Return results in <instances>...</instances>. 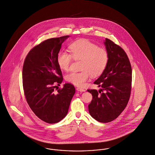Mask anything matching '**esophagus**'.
<instances>
[{
  "instance_id": "34e87169",
  "label": "esophagus",
  "mask_w": 155,
  "mask_h": 155,
  "mask_svg": "<svg viewBox=\"0 0 155 155\" xmlns=\"http://www.w3.org/2000/svg\"><path fill=\"white\" fill-rule=\"evenodd\" d=\"M76 90H77L78 91H82V92L85 91V90H84V89H83V88H79V87H78V88H76Z\"/></svg>"
}]
</instances>
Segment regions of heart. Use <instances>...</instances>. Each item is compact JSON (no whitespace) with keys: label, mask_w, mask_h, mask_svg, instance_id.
Listing matches in <instances>:
<instances>
[{"label":"heart","mask_w":155,"mask_h":155,"mask_svg":"<svg viewBox=\"0 0 155 155\" xmlns=\"http://www.w3.org/2000/svg\"><path fill=\"white\" fill-rule=\"evenodd\" d=\"M70 53L61 51L58 54L57 62L59 68L68 71L73 59L81 60L79 72H71L65 76L67 82L78 87H83L90 76L97 77L106 69L108 61V52L88 40L75 41L69 46Z\"/></svg>","instance_id":"obj_1"}]
</instances>
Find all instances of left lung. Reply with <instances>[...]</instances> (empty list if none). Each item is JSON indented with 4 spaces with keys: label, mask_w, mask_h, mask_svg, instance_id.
Listing matches in <instances>:
<instances>
[{
    "label": "left lung",
    "mask_w": 155,
    "mask_h": 155,
    "mask_svg": "<svg viewBox=\"0 0 155 155\" xmlns=\"http://www.w3.org/2000/svg\"><path fill=\"white\" fill-rule=\"evenodd\" d=\"M109 54L107 67L94 82L99 91L88 89L93 99L88 105L90 115L97 121L108 123L116 119L126 107L132 89V67L125 51L108 38L104 41Z\"/></svg>",
    "instance_id": "left-lung-1"
}]
</instances>
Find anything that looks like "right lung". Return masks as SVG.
Returning a JSON list of instances; mask_svg holds the SVG:
<instances>
[{
    "label": "right lung",
    "instance_id": "obj_1",
    "mask_svg": "<svg viewBox=\"0 0 155 155\" xmlns=\"http://www.w3.org/2000/svg\"><path fill=\"white\" fill-rule=\"evenodd\" d=\"M65 35L43 41L34 47L25 58L22 71L26 102L33 112L43 121L53 124L67 114L75 88L68 83L56 89L63 77L57 57Z\"/></svg>",
    "mask_w": 155,
    "mask_h": 155
}]
</instances>
